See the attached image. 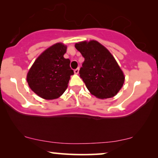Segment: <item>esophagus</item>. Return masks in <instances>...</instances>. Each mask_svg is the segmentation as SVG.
<instances>
[{"mask_svg": "<svg viewBox=\"0 0 158 158\" xmlns=\"http://www.w3.org/2000/svg\"><path fill=\"white\" fill-rule=\"evenodd\" d=\"M74 73H75V74H78V73H79V68H77V69H75V70H74Z\"/></svg>", "mask_w": 158, "mask_h": 158, "instance_id": "34e87169", "label": "esophagus"}]
</instances>
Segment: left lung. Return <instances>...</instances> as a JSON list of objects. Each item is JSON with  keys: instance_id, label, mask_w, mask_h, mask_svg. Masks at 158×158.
I'll return each instance as SVG.
<instances>
[{"instance_id": "8db88e82", "label": "left lung", "mask_w": 158, "mask_h": 158, "mask_svg": "<svg viewBox=\"0 0 158 158\" xmlns=\"http://www.w3.org/2000/svg\"><path fill=\"white\" fill-rule=\"evenodd\" d=\"M75 47L85 59L79 74L90 94L101 99L116 95L124 75L109 51L94 40L76 43Z\"/></svg>"}]
</instances>
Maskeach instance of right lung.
<instances>
[{"label":"right lung","instance_id":"obj_1","mask_svg":"<svg viewBox=\"0 0 158 158\" xmlns=\"http://www.w3.org/2000/svg\"><path fill=\"white\" fill-rule=\"evenodd\" d=\"M67 47L57 43L46 49L34 62L27 74L29 87L41 98H57L68 88L70 75L74 72L70 60L64 58Z\"/></svg>","mask_w":158,"mask_h":158}]
</instances>
